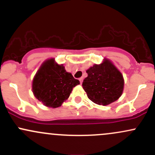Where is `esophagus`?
<instances>
[{"mask_svg": "<svg viewBox=\"0 0 155 155\" xmlns=\"http://www.w3.org/2000/svg\"><path fill=\"white\" fill-rule=\"evenodd\" d=\"M79 81H80V83H82V81H83V78H79Z\"/></svg>", "mask_w": 155, "mask_h": 155, "instance_id": "esophagus-1", "label": "esophagus"}]
</instances>
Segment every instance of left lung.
<instances>
[{"instance_id": "8db88e82", "label": "left lung", "mask_w": 155, "mask_h": 155, "mask_svg": "<svg viewBox=\"0 0 155 155\" xmlns=\"http://www.w3.org/2000/svg\"><path fill=\"white\" fill-rule=\"evenodd\" d=\"M86 72L88 76L84 79L82 87L93 103L106 106L122 95L123 76L109 60H105L100 65H94Z\"/></svg>"}]
</instances>
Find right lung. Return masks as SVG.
Wrapping results in <instances>:
<instances>
[{
	"label": "right lung",
	"instance_id": "obj_1",
	"mask_svg": "<svg viewBox=\"0 0 155 155\" xmlns=\"http://www.w3.org/2000/svg\"><path fill=\"white\" fill-rule=\"evenodd\" d=\"M80 82L63 65L54 59L44 62L35 74L33 81V92L38 101L48 107H59L70 96L73 88Z\"/></svg>",
	"mask_w": 155,
	"mask_h": 155
}]
</instances>
